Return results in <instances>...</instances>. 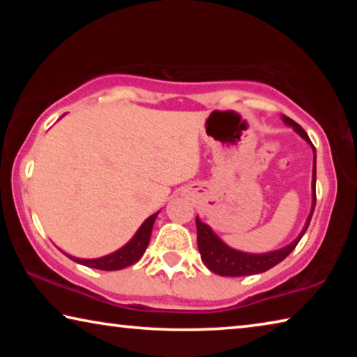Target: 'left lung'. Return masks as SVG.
<instances>
[{"mask_svg":"<svg viewBox=\"0 0 357 357\" xmlns=\"http://www.w3.org/2000/svg\"><path fill=\"white\" fill-rule=\"evenodd\" d=\"M283 121L288 126L298 132V134L304 138L305 142H310L307 132L301 128L298 123H294L291 118H288L283 114ZM313 153H315V146L312 144ZM315 183H317V154L313 155V181H312V187H313V202H312V211L309 214V219L305 222V227L302 229L301 234L296 238L291 244L283 247L280 250H274L269 253H259V255H253V253H244L239 250H234L231 247H228L227 244H223L222 241L215 236L206 223H203L200 219H195L197 222V243H198V250H200V255L203 263L206 264V268L213 273L223 275V277H243V275H253V274H259L264 273L271 268H274L275 264H279L283 261L289 253L294 250V247L298 245L301 238L304 236V233L309 228V223L312 220L313 211H315V203H317V192H315Z\"/></svg>","mask_w":357,"mask_h":357,"instance_id":"1","label":"left lung"}]
</instances>
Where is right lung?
Returning a JSON list of instances; mask_svg holds the SVG:
<instances>
[{
  "label": "right lung",
  "instance_id": "1",
  "mask_svg": "<svg viewBox=\"0 0 357 357\" xmlns=\"http://www.w3.org/2000/svg\"><path fill=\"white\" fill-rule=\"evenodd\" d=\"M157 214L159 213H155L151 217H148V219L143 222V225L138 228L135 236L132 238L124 247H121L119 250H116L114 253H110V255L96 258V259H82V258H75L70 255H68V257L70 259H74L75 263H80L83 266H88V268H94V269H100V271H118V269L128 268V266L137 263L138 259L143 257L144 250H146Z\"/></svg>",
  "mask_w": 357,
  "mask_h": 357
}]
</instances>
